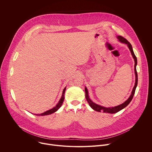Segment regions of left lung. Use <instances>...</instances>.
<instances>
[{
	"mask_svg": "<svg viewBox=\"0 0 152 152\" xmlns=\"http://www.w3.org/2000/svg\"><path fill=\"white\" fill-rule=\"evenodd\" d=\"M117 38H118V39L122 43H124V44L127 45V47L129 48L130 51H131V53L135 61V66H134V70H135V85L134 87L133 88L131 95L130 96V97L128 98V99L125 101L123 103L117 106H114V107H105L103 106H102L100 105H99L97 104H96L95 103H94L93 102H92V100L90 99L89 96H88V90L86 87H85V97L86 100L88 102V104H90V106H91V107L92 109H93L94 111H96L97 112H103V113H110V114H114L116 113H118V111H121V110H123V108H124L125 107H126L129 103L130 102H131L135 92V90L137 88V83H138V75H137V59L136 56L134 54V52L133 51V49L132 47V45L131 43H130L126 39H125L124 37H121V36H117Z\"/></svg>",
	"mask_w": 152,
	"mask_h": 152,
	"instance_id": "left-lung-1",
	"label": "left lung"
}]
</instances>
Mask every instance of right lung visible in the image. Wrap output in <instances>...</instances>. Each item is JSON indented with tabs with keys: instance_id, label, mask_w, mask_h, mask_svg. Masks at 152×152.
Here are the masks:
<instances>
[{
	"instance_id": "1",
	"label": "right lung",
	"mask_w": 152,
	"mask_h": 152,
	"mask_svg": "<svg viewBox=\"0 0 152 152\" xmlns=\"http://www.w3.org/2000/svg\"><path fill=\"white\" fill-rule=\"evenodd\" d=\"M66 87L64 88V89L63 90V91H62V97L61 98V99L59 100L58 103L54 107H53L52 109L50 110H48L45 113H43L42 114H35L36 115H39V116H43V115H49V114H53L55 112H56V111H58L59 110V108L61 106L63 102H64V94H65V91H66Z\"/></svg>"
}]
</instances>
